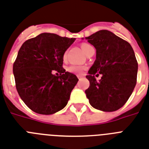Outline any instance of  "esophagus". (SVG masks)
I'll return each instance as SVG.
<instances>
[{
	"label": "esophagus",
	"mask_w": 149,
	"mask_h": 149,
	"mask_svg": "<svg viewBox=\"0 0 149 149\" xmlns=\"http://www.w3.org/2000/svg\"><path fill=\"white\" fill-rule=\"evenodd\" d=\"M77 77H78L79 79H80L83 77V76H80V75H77Z\"/></svg>",
	"instance_id": "esophagus-1"
}]
</instances>
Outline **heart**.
Returning a JSON list of instances; mask_svg holds the SVG:
<instances>
[{
    "label": "heart",
    "instance_id": "1",
    "mask_svg": "<svg viewBox=\"0 0 149 149\" xmlns=\"http://www.w3.org/2000/svg\"><path fill=\"white\" fill-rule=\"evenodd\" d=\"M81 48L83 49V51L84 52V54H86V53L89 51V49L93 48L90 44L86 43H83L81 44ZM66 56V52H65L63 54V59H65ZM83 67L80 66H77V65H71L67 68V70L70 72H72V73H80L82 72V71L83 70Z\"/></svg>",
    "mask_w": 149,
    "mask_h": 149
}]
</instances>
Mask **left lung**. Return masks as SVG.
<instances>
[{
  "label": "left lung",
  "instance_id": "left-lung-1",
  "mask_svg": "<svg viewBox=\"0 0 149 149\" xmlns=\"http://www.w3.org/2000/svg\"><path fill=\"white\" fill-rule=\"evenodd\" d=\"M96 49V59L86 78L85 91L93 108L113 112L128 101L137 82L138 62L132 46L113 33L102 30L86 37ZM102 75L100 81L95 76Z\"/></svg>",
  "mask_w": 149,
  "mask_h": 149
}]
</instances>
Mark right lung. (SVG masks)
<instances>
[{"mask_svg": "<svg viewBox=\"0 0 149 149\" xmlns=\"http://www.w3.org/2000/svg\"><path fill=\"white\" fill-rule=\"evenodd\" d=\"M75 40L43 33L19 49L13 66L16 89L33 112L51 115L66 106L79 79L63 68V54ZM55 71L60 75L55 76Z\"/></svg>", "mask_w": 149, "mask_h": 149, "instance_id": "add662e5", "label": "right lung"}]
</instances>
